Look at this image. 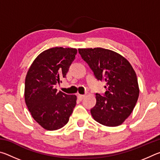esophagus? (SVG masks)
Returning <instances> with one entry per match:
<instances>
[{"instance_id":"obj_1","label":"esophagus","mask_w":160,"mask_h":160,"mask_svg":"<svg viewBox=\"0 0 160 160\" xmlns=\"http://www.w3.org/2000/svg\"><path fill=\"white\" fill-rule=\"evenodd\" d=\"M85 95H83V94H78V98L79 99V100H80V101H82V100L85 98Z\"/></svg>"}]
</instances>
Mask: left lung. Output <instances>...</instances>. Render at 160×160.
Returning a JSON list of instances; mask_svg holds the SVG:
<instances>
[{
    "label": "left lung",
    "instance_id": "obj_1",
    "mask_svg": "<svg viewBox=\"0 0 160 160\" xmlns=\"http://www.w3.org/2000/svg\"><path fill=\"white\" fill-rule=\"evenodd\" d=\"M98 80L104 81V96L96 94V104L90 110L93 118L106 126H118L131 115L139 96L135 70L120 54L103 48H78Z\"/></svg>",
    "mask_w": 160,
    "mask_h": 160
}]
</instances>
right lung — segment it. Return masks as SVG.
Instances as JSON below:
<instances>
[{"label": "right lung", "mask_w": 160, "mask_h": 160, "mask_svg": "<svg viewBox=\"0 0 160 160\" xmlns=\"http://www.w3.org/2000/svg\"><path fill=\"white\" fill-rule=\"evenodd\" d=\"M78 51L73 48L54 47L39 54L28 71L25 100L32 116L48 131L61 128L68 122L76 105L77 97L56 88L66 78Z\"/></svg>", "instance_id": "right-lung-1"}]
</instances>
